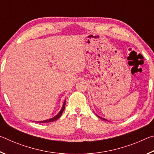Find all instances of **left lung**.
Here are the masks:
<instances>
[{"instance_id": "left-lung-1", "label": "left lung", "mask_w": 154, "mask_h": 154, "mask_svg": "<svg viewBox=\"0 0 154 154\" xmlns=\"http://www.w3.org/2000/svg\"><path fill=\"white\" fill-rule=\"evenodd\" d=\"M99 117V116H98ZM99 118H101V119H104V120H106V119H104V118H100V117H99ZM106 121H107V120H106Z\"/></svg>"}]
</instances>
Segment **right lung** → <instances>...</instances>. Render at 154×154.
Listing matches in <instances>:
<instances>
[{
    "label": "right lung",
    "mask_w": 154,
    "mask_h": 154,
    "mask_svg": "<svg viewBox=\"0 0 154 154\" xmlns=\"http://www.w3.org/2000/svg\"><path fill=\"white\" fill-rule=\"evenodd\" d=\"M65 105H66V100H65L64 102L61 110L60 111L59 113L57 114L55 117H54V118H52L51 119H47V120H43V121H40V122H39V123H48V122H51L57 120V119L60 118V116H62V113H63V111L64 110V108H65Z\"/></svg>",
    "instance_id": "1"
}]
</instances>
